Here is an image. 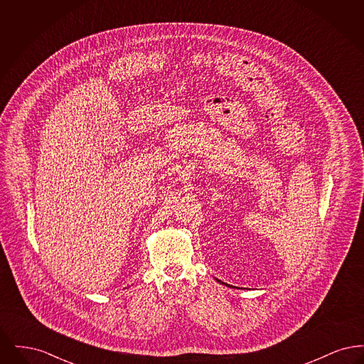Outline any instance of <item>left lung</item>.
<instances>
[{
    "label": "left lung",
    "instance_id": "8db88e82",
    "mask_svg": "<svg viewBox=\"0 0 364 364\" xmlns=\"http://www.w3.org/2000/svg\"><path fill=\"white\" fill-rule=\"evenodd\" d=\"M218 281H220V279H218Z\"/></svg>",
    "mask_w": 364,
    "mask_h": 364
}]
</instances>
